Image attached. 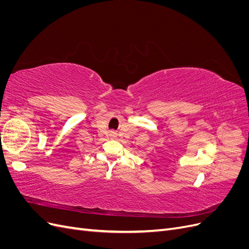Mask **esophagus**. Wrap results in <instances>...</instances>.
<instances>
[{"mask_svg": "<svg viewBox=\"0 0 249 249\" xmlns=\"http://www.w3.org/2000/svg\"><path fill=\"white\" fill-rule=\"evenodd\" d=\"M111 135H112V136H115V135H116V133H115V132H113V131H112V132H111Z\"/></svg>", "mask_w": 249, "mask_h": 249, "instance_id": "esophagus-1", "label": "esophagus"}]
</instances>
